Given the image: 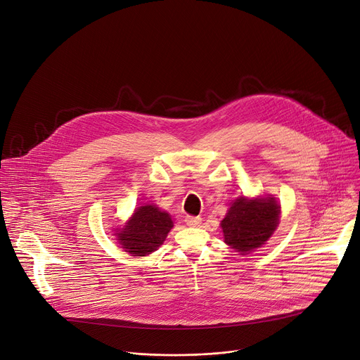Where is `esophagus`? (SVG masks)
<instances>
[{"mask_svg":"<svg viewBox=\"0 0 360 360\" xmlns=\"http://www.w3.org/2000/svg\"><path fill=\"white\" fill-rule=\"evenodd\" d=\"M186 224L188 226H191V228H198L202 224V217H199V216H187L186 217Z\"/></svg>","mask_w":360,"mask_h":360,"instance_id":"obj_1","label":"esophagus"}]
</instances>
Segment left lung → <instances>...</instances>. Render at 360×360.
Here are the masks:
<instances>
[{
    "mask_svg": "<svg viewBox=\"0 0 360 360\" xmlns=\"http://www.w3.org/2000/svg\"><path fill=\"white\" fill-rule=\"evenodd\" d=\"M281 207L274 198H238L220 222L225 243L242 255L261 248L280 224Z\"/></svg>",
    "mask_w": 360,
    "mask_h": 360,
    "instance_id": "8db88e82",
    "label": "left lung"
}]
</instances>
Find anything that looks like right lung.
<instances>
[{
	"mask_svg": "<svg viewBox=\"0 0 360 360\" xmlns=\"http://www.w3.org/2000/svg\"><path fill=\"white\" fill-rule=\"evenodd\" d=\"M173 228L172 216L155 205L140 206L134 210L125 226L117 231V240L132 257H146L157 251Z\"/></svg>",
	"mask_w": 360,
	"mask_h": 360,
	"instance_id": "add662e5",
	"label": "right lung"
}]
</instances>
